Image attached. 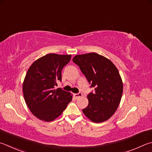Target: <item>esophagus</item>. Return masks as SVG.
I'll return each instance as SVG.
<instances>
[{"instance_id": "esophagus-1", "label": "esophagus", "mask_w": 152, "mask_h": 152, "mask_svg": "<svg viewBox=\"0 0 152 152\" xmlns=\"http://www.w3.org/2000/svg\"><path fill=\"white\" fill-rule=\"evenodd\" d=\"M82 94L81 92H79L78 94H74V97L76 98H78L80 97H82Z\"/></svg>"}]
</instances>
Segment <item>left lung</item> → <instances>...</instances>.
Listing matches in <instances>:
<instances>
[{
	"mask_svg": "<svg viewBox=\"0 0 152 152\" xmlns=\"http://www.w3.org/2000/svg\"><path fill=\"white\" fill-rule=\"evenodd\" d=\"M73 62L80 67L94 92L87 96L88 105L82 112L95 123L105 122L118 109L123 93V82L113 62L95 52L76 55Z\"/></svg>",
	"mask_w": 152,
	"mask_h": 152,
	"instance_id": "8db88e82",
	"label": "left lung"
}]
</instances>
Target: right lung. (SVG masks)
Wrapping results in <instances>:
<instances>
[{"mask_svg": "<svg viewBox=\"0 0 152 152\" xmlns=\"http://www.w3.org/2000/svg\"><path fill=\"white\" fill-rule=\"evenodd\" d=\"M71 55L48 54L32 63L23 84L24 100L34 116L51 122L62 114L72 96L61 88L54 89L62 80V70Z\"/></svg>", "mask_w": 152, "mask_h": 152, "instance_id": "obj_1", "label": "right lung"}]
</instances>
